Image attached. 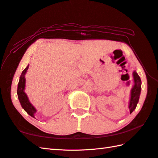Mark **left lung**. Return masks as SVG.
Masks as SVG:
<instances>
[{
    "instance_id": "obj_1",
    "label": "left lung",
    "mask_w": 158,
    "mask_h": 158,
    "mask_svg": "<svg viewBox=\"0 0 158 158\" xmlns=\"http://www.w3.org/2000/svg\"><path fill=\"white\" fill-rule=\"evenodd\" d=\"M133 78H134V84L133 85V88L131 89L130 93V99L129 103V109L130 114L132 113L135 107L137 106L138 103L139 98H140V92H141V79L139 77L136 70H134L133 73Z\"/></svg>"
}]
</instances>
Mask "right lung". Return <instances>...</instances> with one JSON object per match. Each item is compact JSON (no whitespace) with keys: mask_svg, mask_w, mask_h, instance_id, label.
Wrapping results in <instances>:
<instances>
[{"mask_svg":"<svg viewBox=\"0 0 158 158\" xmlns=\"http://www.w3.org/2000/svg\"><path fill=\"white\" fill-rule=\"evenodd\" d=\"M29 64L26 67L23 72H22L21 75L20 77L19 82L18 84V89H17V94H18V98L19 99L20 105L23 108L24 111L30 115L33 118H35V114L37 112V110L33 105L30 103L28 98L27 94L24 92L25 89V83H26V79H25V75L27 72V70L29 69Z\"/></svg>","mask_w":158,"mask_h":158,"instance_id":"add662e5","label":"right lung"}]
</instances>
